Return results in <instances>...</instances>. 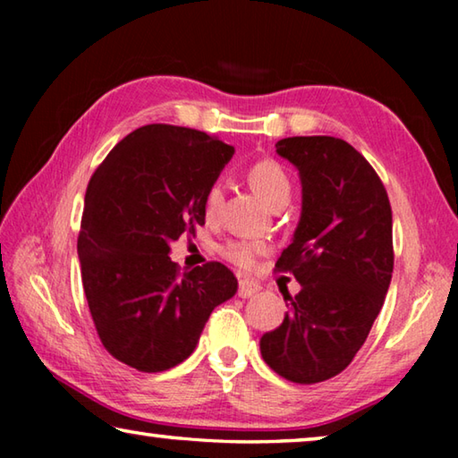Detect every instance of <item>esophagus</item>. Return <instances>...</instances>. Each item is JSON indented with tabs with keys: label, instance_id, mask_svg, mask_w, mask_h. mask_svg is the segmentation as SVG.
Wrapping results in <instances>:
<instances>
[{
	"label": "esophagus",
	"instance_id": "34e87169",
	"mask_svg": "<svg viewBox=\"0 0 458 458\" xmlns=\"http://www.w3.org/2000/svg\"><path fill=\"white\" fill-rule=\"evenodd\" d=\"M260 289H262L260 283L254 281V278L244 276V278H240V281H238V297H242V299L252 297V294H257Z\"/></svg>",
	"mask_w": 458,
	"mask_h": 458
}]
</instances>
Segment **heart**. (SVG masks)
Masks as SVG:
<instances>
[{
    "label": "heart",
    "instance_id": "b5f03b06",
    "mask_svg": "<svg viewBox=\"0 0 458 458\" xmlns=\"http://www.w3.org/2000/svg\"><path fill=\"white\" fill-rule=\"evenodd\" d=\"M246 182L250 183V188L259 193L260 199L265 201L267 206L273 208H283L291 201L293 196V182L291 175L286 174V169L278 164L275 159H260L254 161V164L246 169ZM222 185L214 183L208 188L204 193V201H201V208H204V216L208 222H214L218 218L220 208H222ZM267 252V246L257 240H228L220 246V254L232 265L238 268H252L254 262L260 257V254Z\"/></svg>",
    "mask_w": 458,
    "mask_h": 458
}]
</instances>
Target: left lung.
Here are the masks:
<instances>
[{
	"instance_id": "8db88e82",
	"label": "left lung",
	"mask_w": 458,
	"mask_h": 458,
	"mask_svg": "<svg viewBox=\"0 0 458 458\" xmlns=\"http://www.w3.org/2000/svg\"><path fill=\"white\" fill-rule=\"evenodd\" d=\"M276 153L299 169L303 212L278 273L301 283L291 311L260 337L278 376L317 384L350 366L384 305L394 270L392 206L376 169L337 137H286Z\"/></svg>"
}]
</instances>
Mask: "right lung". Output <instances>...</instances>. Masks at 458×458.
Instances as JSON below:
<instances>
[{"instance_id": "add662e5", "label": "right lung", "mask_w": 458, "mask_h": 458, "mask_svg": "<svg viewBox=\"0 0 458 458\" xmlns=\"http://www.w3.org/2000/svg\"><path fill=\"white\" fill-rule=\"evenodd\" d=\"M234 147L204 131L153 123L113 147L92 174L79 234L82 286L105 350L147 374L196 350L208 317L234 297L222 262L182 273L169 242L196 234L201 201Z\"/></svg>"}]
</instances>
